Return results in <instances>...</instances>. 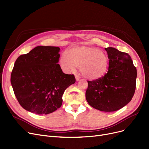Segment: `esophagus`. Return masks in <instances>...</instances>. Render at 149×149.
Masks as SVG:
<instances>
[{
	"instance_id": "1",
	"label": "esophagus",
	"mask_w": 149,
	"mask_h": 149,
	"mask_svg": "<svg viewBox=\"0 0 149 149\" xmlns=\"http://www.w3.org/2000/svg\"><path fill=\"white\" fill-rule=\"evenodd\" d=\"M80 79H81V77L79 75H75V79H76L77 81H79Z\"/></svg>"
}]
</instances>
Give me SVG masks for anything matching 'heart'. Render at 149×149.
Masks as SVG:
<instances>
[{"instance_id":"heart-1","label":"heart","mask_w":149,"mask_h":149,"mask_svg":"<svg viewBox=\"0 0 149 149\" xmlns=\"http://www.w3.org/2000/svg\"><path fill=\"white\" fill-rule=\"evenodd\" d=\"M60 64L66 71L80 67L81 74L89 80L102 77L108 68V57L104 52L95 47L79 46L64 52L60 57Z\"/></svg>"}]
</instances>
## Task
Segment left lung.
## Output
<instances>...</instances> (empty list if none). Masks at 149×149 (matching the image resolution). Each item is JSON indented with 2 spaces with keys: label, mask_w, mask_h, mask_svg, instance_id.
I'll return each mask as SVG.
<instances>
[{
  "label": "left lung",
  "mask_w": 149,
  "mask_h": 149,
  "mask_svg": "<svg viewBox=\"0 0 149 149\" xmlns=\"http://www.w3.org/2000/svg\"><path fill=\"white\" fill-rule=\"evenodd\" d=\"M105 49L109 59L108 72L99 79L88 81L85 95L94 108L111 112L131 101L136 89L137 70L127 53L111 47Z\"/></svg>",
  "instance_id": "obj_1"
}]
</instances>
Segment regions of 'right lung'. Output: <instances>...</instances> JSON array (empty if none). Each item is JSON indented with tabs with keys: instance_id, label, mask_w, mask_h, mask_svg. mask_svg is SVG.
<instances>
[{
	"instance_id": "1",
	"label": "right lung",
	"mask_w": 149,
	"mask_h": 149,
	"mask_svg": "<svg viewBox=\"0 0 149 149\" xmlns=\"http://www.w3.org/2000/svg\"><path fill=\"white\" fill-rule=\"evenodd\" d=\"M60 48L37 46L19 56L11 74V83L19 104L37 114H48L59 108L68 87L75 82L73 74L63 72Z\"/></svg>"
}]
</instances>
